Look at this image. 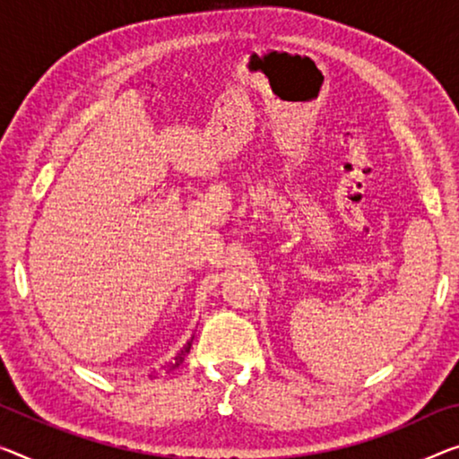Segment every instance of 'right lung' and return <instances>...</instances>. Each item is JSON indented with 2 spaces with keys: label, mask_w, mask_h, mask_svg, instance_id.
I'll list each match as a JSON object with an SVG mask.
<instances>
[{
  "label": "right lung",
  "mask_w": 459,
  "mask_h": 459,
  "mask_svg": "<svg viewBox=\"0 0 459 459\" xmlns=\"http://www.w3.org/2000/svg\"><path fill=\"white\" fill-rule=\"evenodd\" d=\"M193 338H195V336H190V341H186V344H182V349H180L178 352H176V355L170 359V361H166L164 368H161V369H164L166 373H170L172 369L178 368V365H180L182 361H185V357L190 352V347H193ZM152 377H153V373H152Z\"/></svg>",
  "instance_id": "right-lung-1"
}]
</instances>
